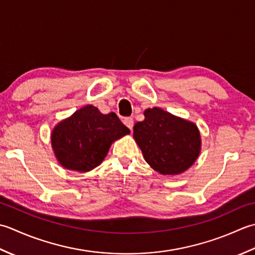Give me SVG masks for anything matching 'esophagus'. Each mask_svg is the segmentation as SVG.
Masks as SVG:
<instances>
[{"mask_svg":"<svg viewBox=\"0 0 255 255\" xmlns=\"http://www.w3.org/2000/svg\"><path fill=\"white\" fill-rule=\"evenodd\" d=\"M123 123L126 124V126L132 131V128H133V119L132 118H124Z\"/></svg>","mask_w":255,"mask_h":255,"instance_id":"1","label":"esophagus"}]
</instances>
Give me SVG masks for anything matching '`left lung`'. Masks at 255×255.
<instances>
[{
  "label": "left lung",
  "mask_w": 255,
  "mask_h": 255,
  "mask_svg": "<svg viewBox=\"0 0 255 255\" xmlns=\"http://www.w3.org/2000/svg\"><path fill=\"white\" fill-rule=\"evenodd\" d=\"M145 120L135 123L133 136L154 170L177 175L194 164L200 152V133L196 124L159 108L147 109Z\"/></svg>",
  "instance_id": "left-lung-1"
}]
</instances>
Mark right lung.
<instances>
[{
    "instance_id": "obj_1",
    "label": "right lung",
    "mask_w": 255,
    "mask_h": 255,
    "mask_svg": "<svg viewBox=\"0 0 255 255\" xmlns=\"http://www.w3.org/2000/svg\"><path fill=\"white\" fill-rule=\"evenodd\" d=\"M128 133L114 112L102 114L96 107L86 106L57 124L51 144L65 168L88 171L102 163L112 142Z\"/></svg>"
}]
</instances>
